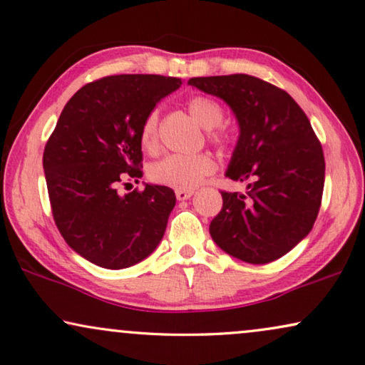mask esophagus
Wrapping results in <instances>:
<instances>
[{"label":"esophagus","mask_w":365,"mask_h":365,"mask_svg":"<svg viewBox=\"0 0 365 365\" xmlns=\"http://www.w3.org/2000/svg\"><path fill=\"white\" fill-rule=\"evenodd\" d=\"M175 196L178 201L190 200V197L193 196V190H175Z\"/></svg>","instance_id":"esophagus-1"}]
</instances>
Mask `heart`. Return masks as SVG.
Segmentation results:
<instances>
[{
	"label": "heart",
	"mask_w": 365,
	"mask_h": 365,
	"mask_svg": "<svg viewBox=\"0 0 365 365\" xmlns=\"http://www.w3.org/2000/svg\"><path fill=\"white\" fill-rule=\"evenodd\" d=\"M187 108L190 115L207 129V138L217 147H227L231 142V134L223 128V107L207 96L191 97ZM142 147L153 153L160 145V110L155 108L145 116L140 129ZM217 163L209 153L196 155H168L161 161L151 165V180L164 187L175 190H193L205 177L214 174Z\"/></svg>",
	"instance_id": "heart-1"
}]
</instances>
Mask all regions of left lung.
<instances>
[{"label":"left lung","instance_id":"left-lung-1","mask_svg":"<svg viewBox=\"0 0 365 365\" xmlns=\"http://www.w3.org/2000/svg\"><path fill=\"white\" fill-rule=\"evenodd\" d=\"M188 84L227 102L240 140L227 177L247 193L222 191L212 240L242 262L277 260L307 236L319 214L326 161L308 116L286 91L242 75L191 78Z\"/></svg>","mask_w":365,"mask_h":365}]
</instances>
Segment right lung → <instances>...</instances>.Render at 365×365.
<instances>
[{
    "label": "right lung",
    "instance_id": "right-lung-1",
    "mask_svg": "<svg viewBox=\"0 0 365 365\" xmlns=\"http://www.w3.org/2000/svg\"><path fill=\"white\" fill-rule=\"evenodd\" d=\"M180 84L161 75L92 81L65 105L46 143L43 168L54 222L68 246L97 267H132L163 240L174 191L145 185L121 196L118 188L142 177L143 119Z\"/></svg>",
    "mask_w": 365,
    "mask_h": 365
}]
</instances>
